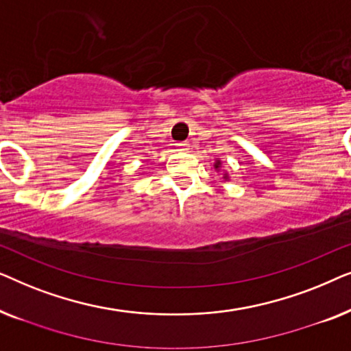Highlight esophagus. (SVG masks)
<instances>
[{
	"label": "esophagus",
	"mask_w": 351,
	"mask_h": 351,
	"mask_svg": "<svg viewBox=\"0 0 351 351\" xmlns=\"http://www.w3.org/2000/svg\"><path fill=\"white\" fill-rule=\"evenodd\" d=\"M176 147H177V150H189V143H186V142L176 143Z\"/></svg>",
	"instance_id": "34e87169"
}]
</instances>
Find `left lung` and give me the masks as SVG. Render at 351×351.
I'll use <instances>...</instances> for the list:
<instances>
[{"label": "left lung", "mask_w": 351, "mask_h": 351, "mask_svg": "<svg viewBox=\"0 0 351 351\" xmlns=\"http://www.w3.org/2000/svg\"><path fill=\"white\" fill-rule=\"evenodd\" d=\"M214 169H215V172H217L219 176H222V179H223L225 182L230 180V174H228L227 171H222V161H220L219 158L214 161Z\"/></svg>", "instance_id": "1"}]
</instances>
